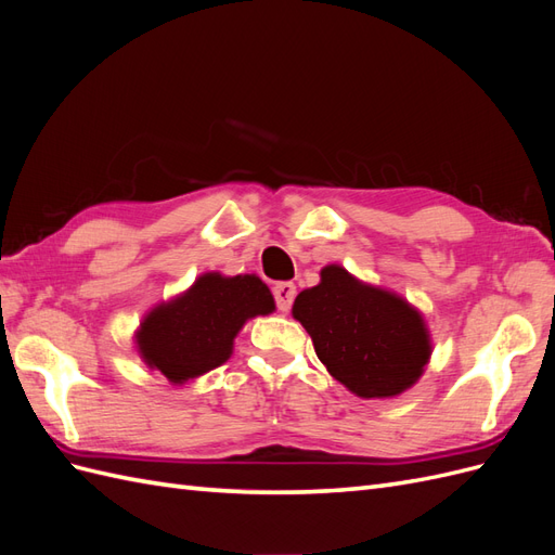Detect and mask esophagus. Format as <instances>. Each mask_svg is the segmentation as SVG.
<instances>
[{
  "label": "esophagus",
  "mask_w": 555,
  "mask_h": 555,
  "mask_svg": "<svg viewBox=\"0 0 555 555\" xmlns=\"http://www.w3.org/2000/svg\"><path fill=\"white\" fill-rule=\"evenodd\" d=\"M273 296H275L278 310L289 312V308L294 304V296H296V287H294L292 282H278L275 287H273Z\"/></svg>",
  "instance_id": "1"
}]
</instances>
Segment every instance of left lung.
<instances>
[{
	"label": "left lung",
	"instance_id": "1",
	"mask_svg": "<svg viewBox=\"0 0 555 555\" xmlns=\"http://www.w3.org/2000/svg\"><path fill=\"white\" fill-rule=\"evenodd\" d=\"M292 314L314 343L331 377L359 398H396L424 375L433 354L424 314L396 292L328 263Z\"/></svg>",
	"mask_w": 555,
	"mask_h": 555
}]
</instances>
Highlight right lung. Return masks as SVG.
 Masks as SVG:
<instances>
[{"label":"right lung","mask_w":555,"mask_h":555,"mask_svg":"<svg viewBox=\"0 0 555 555\" xmlns=\"http://www.w3.org/2000/svg\"><path fill=\"white\" fill-rule=\"evenodd\" d=\"M273 310L275 298L259 275L204 273L150 310L133 343L150 371L180 386L227 363L241 328Z\"/></svg>","instance_id":"right-lung-1"}]
</instances>
